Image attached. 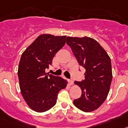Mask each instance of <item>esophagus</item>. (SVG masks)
<instances>
[{
	"instance_id": "obj_1",
	"label": "esophagus",
	"mask_w": 128,
	"mask_h": 128,
	"mask_svg": "<svg viewBox=\"0 0 128 128\" xmlns=\"http://www.w3.org/2000/svg\"><path fill=\"white\" fill-rule=\"evenodd\" d=\"M68 84H69L70 86H72V84H73V81L72 80H68Z\"/></svg>"
}]
</instances>
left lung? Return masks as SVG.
<instances>
[{"instance_id":"obj_1","label":"left lung","mask_w":128,"mask_h":128,"mask_svg":"<svg viewBox=\"0 0 128 128\" xmlns=\"http://www.w3.org/2000/svg\"><path fill=\"white\" fill-rule=\"evenodd\" d=\"M66 44L71 48L79 65L86 69L84 80L74 82L82 90V96L74 100V104L84 112L94 111L108 94L112 78L110 58L92 38L68 36Z\"/></svg>"}]
</instances>
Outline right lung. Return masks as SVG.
<instances>
[{"label":"right lung","mask_w":128,"mask_h":128,"mask_svg":"<svg viewBox=\"0 0 128 128\" xmlns=\"http://www.w3.org/2000/svg\"><path fill=\"white\" fill-rule=\"evenodd\" d=\"M65 40L66 36L40 34L22 55L18 71L20 90L29 108L37 112L54 106L59 92L67 85L62 77L45 72Z\"/></svg>","instance_id":"add662e5"}]
</instances>
